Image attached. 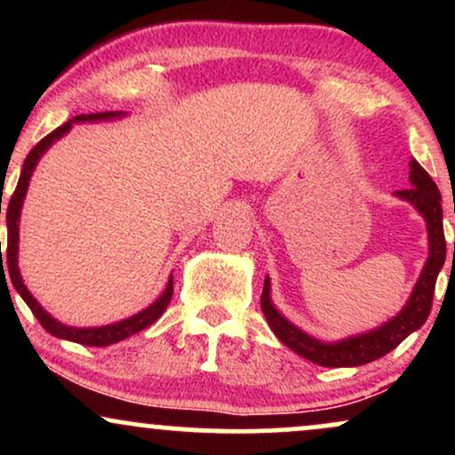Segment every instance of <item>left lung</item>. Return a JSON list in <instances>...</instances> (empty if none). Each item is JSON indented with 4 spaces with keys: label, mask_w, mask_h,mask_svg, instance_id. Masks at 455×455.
<instances>
[{
    "label": "left lung",
    "mask_w": 455,
    "mask_h": 455,
    "mask_svg": "<svg viewBox=\"0 0 455 455\" xmlns=\"http://www.w3.org/2000/svg\"><path fill=\"white\" fill-rule=\"evenodd\" d=\"M411 173L409 181L411 188L406 190L394 192L400 201L411 203L417 213L426 220L427 228V259L421 269L419 278L412 286L411 297L402 310L383 325L370 329V331L355 333V336L342 338V340L323 342L318 338L306 333L289 321L278 307L271 301V280L265 275L263 295H260V307L267 318L271 331L278 336L282 344L295 351L299 357L316 365H325V368H355V365H363L380 359L383 355L394 351L398 344L417 331L426 323L427 315L432 310V297H435V284L438 278V271L445 265V233H443V207H441V192L432 177L426 173L424 166L415 158L409 162ZM453 257H455V243H453Z\"/></svg>",
    "instance_id": "obj_1"
}]
</instances>
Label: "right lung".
I'll use <instances>...</instances> for the list:
<instances>
[{
    "label": "right lung",
    "mask_w": 455,
    "mask_h": 455,
    "mask_svg": "<svg viewBox=\"0 0 455 455\" xmlns=\"http://www.w3.org/2000/svg\"><path fill=\"white\" fill-rule=\"evenodd\" d=\"M126 117L124 111H108V113H92V115H76L75 119L66 122L64 126H60L57 130H53L51 134L40 140L34 149L29 151L28 158L23 162V171H20L19 177V184L17 190H14L12 198L8 203V210H6V224H8V250H6V260L2 259V242H0V263H2V271L0 275L6 278V271H4V263H6V269L10 274V280H12V286L17 289V293L23 297L25 304L29 306V310L34 312V316L38 318L40 325H43L51 336L61 338V340H70L76 344H85V347H108V344L115 342H122L126 338L134 336V333L143 331L149 325H154L156 321L162 316V312L166 310L169 306L171 297H173V275H171L169 282H166V289L162 291V295L154 304H149L145 310L137 312V315L124 318V321L111 323V325H102V327H72L66 325V323L57 321L44 310L43 306L38 304L34 295L29 293L28 286H25L23 278H20V269H19V222H20V210H23V201L25 195H28V188H29V180L34 175L36 166L46 151L51 149V145L55 140H60L61 137H66L70 132L75 124H83V122H113V119H122ZM0 213H2V201H0Z\"/></svg>",
    "instance_id": "right-lung-1"
}]
</instances>
